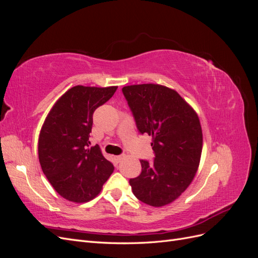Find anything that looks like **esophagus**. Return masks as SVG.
Wrapping results in <instances>:
<instances>
[{
    "label": "esophagus",
    "mask_w": 258,
    "mask_h": 258,
    "mask_svg": "<svg viewBox=\"0 0 258 258\" xmlns=\"http://www.w3.org/2000/svg\"><path fill=\"white\" fill-rule=\"evenodd\" d=\"M124 157V156L123 155H119V156H115V161L117 162V163H118V162H120L121 160H122V158Z\"/></svg>",
    "instance_id": "esophagus-1"
}]
</instances>
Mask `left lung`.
<instances>
[{
    "instance_id": "1",
    "label": "left lung",
    "mask_w": 258,
    "mask_h": 258,
    "mask_svg": "<svg viewBox=\"0 0 258 258\" xmlns=\"http://www.w3.org/2000/svg\"><path fill=\"white\" fill-rule=\"evenodd\" d=\"M141 135L152 136L154 162L140 160L142 172L130 178L135 196L152 207L171 204L189 186L202 151L198 115L178 93L157 84L122 88Z\"/></svg>"
}]
</instances>
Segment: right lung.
I'll return each instance as SVG.
<instances>
[{
	"instance_id": "obj_1",
	"label": "right lung",
	"mask_w": 258,
	"mask_h": 258,
	"mask_svg": "<svg viewBox=\"0 0 258 258\" xmlns=\"http://www.w3.org/2000/svg\"><path fill=\"white\" fill-rule=\"evenodd\" d=\"M117 89L75 86L46 117L38 138V159L44 174L62 197L82 204L98 196L113 173L111 161L98 145L89 147L92 116Z\"/></svg>"
}]
</instances>
